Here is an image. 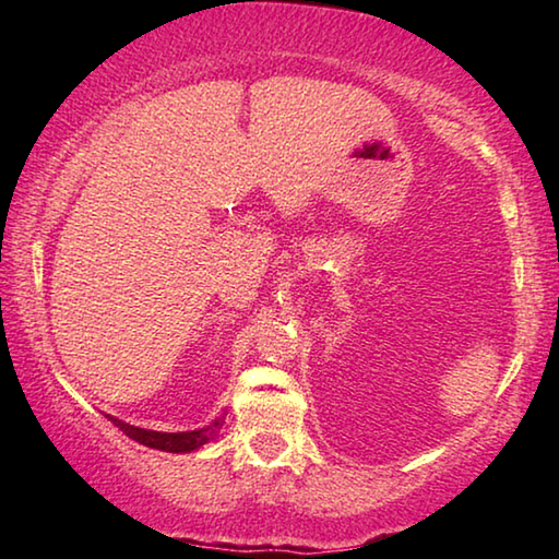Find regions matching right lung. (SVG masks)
Wrapping results in <instances>:
<instances>
[{
	"label": "right lung",
	"instance_id": "right-lung-1",
	"mask_svg": "<svg viewBox=\"0 0 559 559\" xmlns=\"http://www.w3.org/2000/svg\"><path fill=\"white\" fill-rule=\"evenodd\" d=\"M112 419V416H108ZM116 421V427H120L122 433H128L130 439H135L138 443H143V447L150 449H159V451H169V453H189V451H197L200 447H204L206 441H210L216 431H219L222 421L224 419H216L212 427L206 429H197V431H179V433H163V431H147V429H138V427H130L126 421Z\"/></svg>",
	"mask_w": 559,
	"mask_h": 559
}]
</instances>
